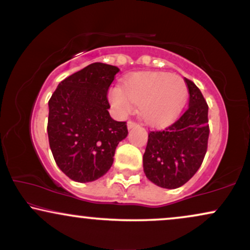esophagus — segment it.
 <instances>
[{
    "mask_svg": "<svg viewBox=\"0 0 250 250\" xmlns=\"http://www.w3.org/2000/svg\"><path fill=\"white\" fill-rule=\"evenodd\" d=\"M138 125H139L138 123L134 122V121H128V122H127V127H128V129L135 127V126H138Z\"/></svg>",
    "mask_w": 250,
    "mask_h": 250,
    "instance_id": "obj_1",
    "label": "esophagus"
}]
</instances>
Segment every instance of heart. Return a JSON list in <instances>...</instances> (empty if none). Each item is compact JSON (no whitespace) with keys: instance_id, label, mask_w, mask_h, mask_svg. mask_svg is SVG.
Here are the masks:
<instances>
[{"instance_id":"b5f03b06","label":"heart","mask_w":250,"mask_h":250,"mask_svg":"<svg viewBox=\"0 0 250 250\" xmlns=\"http://www.w3.org/2000/svg\"><path fill=\"white\" fill-rule=\"evenodd\" d=\"M188 87L182 77L168 73H136L122 86L109 91V101L119 115L133 111L140 105V114L150 125L169 122L182 108Z\"/></svg>"}]
</instances>
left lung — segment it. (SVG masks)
<instances>
[{
  "label": "left lung",
  "instance_id": "8db88e82",
  "mask_svg": "<svg viewBox=\"0 0 250 250\" xmlns=\"http://www.w3.org/2000/svg\"><path fill=\"white\" fill-rule=\"evenodd\" d=\"M184 82L189 105L169 126L149 132L143 155L146 176L165 189L186 184L199 169L207 151L208 104L192 81L184 78Z\"/></svg>",
  "mask_w": 250,
  "mask_h": 250
}]
</instances>
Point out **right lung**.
<instances>
[{
  "mask_svg": "<svg viewBox=\"0 0 250 250\" xmlns=\"http://www.w3.org/2000/svg\"><path fill=\"white\" fill-rule=\"evenodd\" d=\"M117 67L94 62L58 85L49 100L47 135L59 168L76 182L104 176L116 146L128 134L126 122L109 115L107 93Z\"/></svg>",
  "mask_w": 250,
  "mask_h": 250,
  "instance_id": "add662e5",
  "label": "right lung"
}]
</instances>
